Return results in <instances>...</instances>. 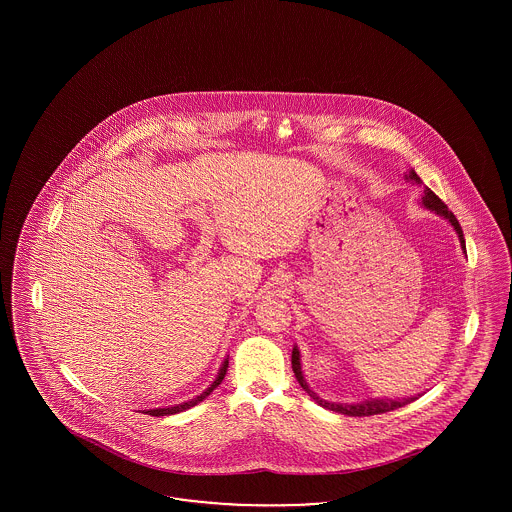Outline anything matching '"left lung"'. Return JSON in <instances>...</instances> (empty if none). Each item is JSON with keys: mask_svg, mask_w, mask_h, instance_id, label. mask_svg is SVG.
<instances>
[{"mask_svg": "<svg viewBox=\"0 0 512 512\" xmlns=\"http://www.w3.org/2000/svg\"><path fill=\"white\" fill-rule=\"evenodd\" d=\"M407 178H409V180H414V182H420L418 174L414 171L409 172V176H407ZM422 201H424V205H426L430 211L438 213V215H441L443 219H447L451 222V226H453V228L457 230V234H459V240H461L463 249H466V245H464L463 228H461L459 220H457V217L447 209V205L439 199L438 195L434 194L430 188H426ZM292 368L293 374H295V380L299 382V386H301L303 390L307 391V393L317 401L320 407L330 409V411H334V413L347 414V416H372V414L390 413V411H395V409H399V407H405L407 403H411V401L416 399V397H411V399H368V401L355 403V405H347V403H328V401L320 399L317 393H315V391H311V388L307 386V382H305V378H303V374H301V365H299V349H297V347H293L292 351Z\"/></svg>", "mask_w": 512, "mask_h": 512, "instance_id": "1", "label": "left lung"}]
</instances>
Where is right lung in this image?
I'll return each instance as SVG.
<instances>
[{"mask_svg":"<svg viewBox=\"0 0 512 512\" xmlns=\"http://www.w3.org/2000/svg\"><path fill=\"white\" fill-rule=\"evenodd\" d=\"M226 370H228V361H224L222 366H220L219 376H217V380L211 384V388H207V390L203 391L201 395L194 397L192 401H186V403H180V405H174V407H167V409H149V411H146V414H151V416H167V414L182 413V411H186V409L194 407V405L201 403V401H203L211 391L215 390V388L219 386L220 382L224 380V376H226Z\"/></svg>","mask_w":512,"mask_h":512,"instance_id":"add662e5","label":"right lung"}]
</instances>
